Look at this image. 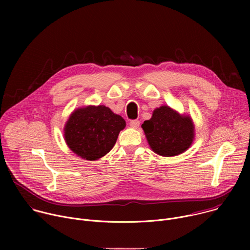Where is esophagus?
Wrapping results in <instances>:
<instances>
[{"mask_svg": "<svg viewBox=\"0 0 250 250\" xmlns=\"http://www.w3.org/2000/svg\"><path fill=\"white\" fill-rule=\"evenodd\" d=\"M139 121L138 120H132V121H130L129 122V125L131 126V127H138L139 126Z\"/></svg>", "mask_w": 250, "mask_h": 250, "instance_id": "1", "label": "esophagus"}]
</instances>
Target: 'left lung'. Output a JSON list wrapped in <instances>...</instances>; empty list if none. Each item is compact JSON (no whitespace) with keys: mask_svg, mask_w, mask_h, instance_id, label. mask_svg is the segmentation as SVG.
I'll return each mask as SVG.
<instances>
[{"mask_svg":"<svg viewBox=\"0 0 250 250\" xmlns=\"http://www.w3.org/2000/svg\"><path fill=\"white\" fill-rule=\"evenodd\" d=\"M144 128L151 149L161 156H175L186 151L194 139V125L190 117L181 116L167 105L153 111L145 121Z\"/></svg>","mask_w":250,"mask_h":250,"instance_id":"8db88e82","label":"left lung"}]
</instances>
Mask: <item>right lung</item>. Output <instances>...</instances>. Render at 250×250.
Listing matches in <instances>:
<instances>
[{
    "mask_svg": "<svg viewBox=\"0 0 250 250\" xmlns=\"http://www.w3.org/2000/svg\"><path fill=\"white\" fill-rule=\"evenodd\" d=\"M125 120L104 105H89L70 116L64 137L69 148L87 160H97L115 146Z\"/></svg>",
    "mask_w": 250,
    "mask_h": 250,
    "instance_id": "right-lung-1",
    "label": "right lung"
}]
</instances>
